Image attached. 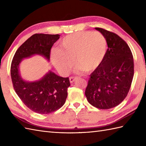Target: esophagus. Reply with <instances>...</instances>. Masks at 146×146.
Wrapping results in <instances>:
<instances>
[{
  "mask_svg": "<svg viewBox=\"0 0 146 146\" xmlns=\"http://www.w3.org/2000/svg\"><path fill=\"white\" fill-rule=\"evenodd\" d=\"M78 77L71 76V77H70V83H73L76 79H78Z\"/></svg>",
  "mask_w": 146,
  "mask_h": 146,
  "instance_id": "obj_1",
  "label": "esophagus"
}]
</instances>
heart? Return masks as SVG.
<instances>
[{
    "instance_id": "b5f03b06",
    "label": "heart",
    "mask_w": 146,
    "mask_h": 146,
    "mask_svg": "<svg viewBox=\"0 0 146 146\" xmlns=\"http://www.w3.org/2000/svg\"><path fill=\"white\" fill-rule=\"evenodd\" d=\"M105 37L98 32L82 31L68 35L60 42V49L51 52L54 66L67 74L74 64L83 72L90 73L100 66L107 51Z\"/></svg>"
}]
</instances>
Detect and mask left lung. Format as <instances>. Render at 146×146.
Instances as JSON below:
<instances>
[{
  "label": "left lung",
  "mask_w": 146,
  "mask_h": 146,
  "mask_svg": "<svg viewBox=\"0 0 146 146\" xmlns=\"http://www.w3.org/2000/svg\"><path fill=\"white\" fill-rule=\"evenodd\" d=\"M107 39L106 55L90 78L85 90L88 102L100 109L117 106L127 95L134 73V58L126 42L115 33L95 27Z\"/></svg>",
  "instance_id": "obj_1"
}]
</instances>
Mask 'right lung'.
I'll list each match as a JSON object with an SVG mask.
<instances>
[{
  "label": "right lung",
  "mask_w": 146,
  "mask_h": 146,
  "mask_svg": "<svg viewBox=\"0 0 146 146\" xmlns=\"http://www.w3.org/2000/svg\"><path fill=\"white\" fill-rule=\"evenodd\" d=\"M60 36L35 34L18 48L12 59L11 75L14 90L24 105L36 113L48 114L63 106L70 86L69 78H63L49 71L39 81L27 82L21 77L19 66L23 58L34 54L44 56L49 61L52 46Z\"/></svg>",
  "instance_id": "add662e5"
}]
</instances>
